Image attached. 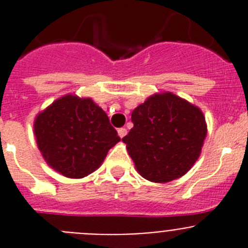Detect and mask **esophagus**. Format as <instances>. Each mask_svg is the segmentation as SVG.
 I'll return each instance as SVG.
<instances>
[{
    "mask_svg": "<svg viewBox=\"0 0 248 248\" xmlns=\"http://www.w3.org/2000/svg\"><path fill=\"white\" fill-rule=\"evenodd\" d=\"M118 134H119L120 138H124L126 135V129L125 128L118 129Z\"/></svg>",
    "mask_w": 248,
    "mask_h": 248,
    "instance_id": "esophagus-1",
    "label": "esophagus"
}]
</instances>
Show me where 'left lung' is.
Returning a JSON list of instances; mask_svg holds the SVG:
<instances>
[{
    "mask_svg": "<svg viewBox=\"0 0 248 248\" xmlns=\"http://www.w3.org/2000/svg\"><path fill=\"white\" fill-rule=\"evenodd\" d=\"M123 138L144 179L169 183L189 171L201 154L207 126L200 108L170 92L154 94L133 110Z\"/></svg>",
    "mask_w": 248,
    "mask_h": 248,
    "instance_id": "obj_1",
    "label": "left lung"
}]
</instances>
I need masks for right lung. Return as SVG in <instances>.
Returning <instances> with one entry per match:
<instances>
[{"label": "right lung", "mask_w": 248, "mask_h": 248, "mask_svg": "<svg viewBox=\"0 0 248 248\" xmlns=\"http://www.w3.org/2000/svg\"><path fill=\"white\" fill-rule=\"evenodd\" d=\"M38 149L50 168L71 179L95 171L120 140L108 115L91 98L68 94L34 120Z\"/></svg>", "instance_id": "obj_1"}]
</instances>
